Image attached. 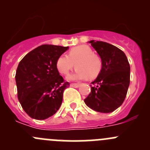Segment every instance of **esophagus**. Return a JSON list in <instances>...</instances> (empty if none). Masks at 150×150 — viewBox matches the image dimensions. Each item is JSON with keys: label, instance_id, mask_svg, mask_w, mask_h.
Listing matches in <instances>:
<instances>
[{"label": "esophagus", "instance_id": "1", "mask_svg": "<svg viewBox=\"0 0 150 150\" xmlns=\"http://www.w3.org/2000/svg\"><path fill=\"white\" fill-rule=\"evenodd\" d=\"M70 86L73 88H78L80 86L79 83H71Z\"/></svg>", "mask_w": 150, "mask_h": 150}]
</instances>
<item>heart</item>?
<instances>
[{"mask_svg":"<svg viewBox=\"0 0 150 150\" xmlns=\"http://www.w3.org/2000/svg\"><path fill=\"white\" fill-rule=\"evenodd\" d=\"M57 68L62 75H68L71 69L77 67L75 73L69 77L71 80H85L96 78L102 68L100 57L86 45L73 47L68 56L61 55L57 60Z\"/></svg>","mask_w":150,"mask_h":150,"instance_id":"obj_1","label":"heart"}]
</instances>
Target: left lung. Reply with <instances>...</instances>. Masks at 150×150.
<instances>
[{
    "mask_svg": "<svg viewBox=\"0 0 150 150\" xmlns=\"http://www.w3.org/2000/svg\"><path fill=\"white\" fill-rule=\"evenodd\" d=\"M89 43L100 57L102 68L91 83V93L84 102L94 111L112 112L122 105L126 96L130 84L129 62L117 47L103 41Z\"/></svg>",
    "mask_w": 150,
    "mask_h": 150,
    "instance_id": "1",
    "label": "left lung"
}]
</instances>
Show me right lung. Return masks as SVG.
<instances>
[{"instance_id":"1","label":"right lung","mask_w":150,"mask_h":150,"mask_svg":"<svg viewBox=\"0 0 150 150\" xmlns=\"http://www.w3.org/2000/svg\"><path fill=\"white\" fill-rule=\"evenodd\" d=\"M68 46L42 45L25 56L16 69L17 96L30 117L45 120L54 115L69 86L57 68V60Z\"/></svg>"}]
</instances>
